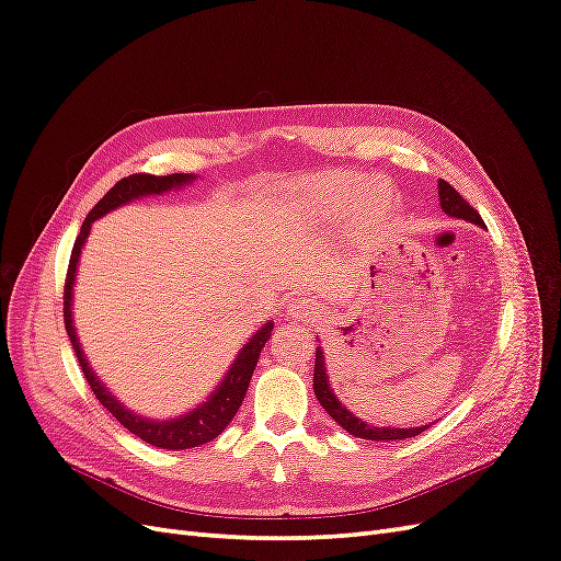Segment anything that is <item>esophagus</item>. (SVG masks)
Wrapping results in <instances>:
<instances>
[{"label": "esophagus", "instance_id": "esophagus-1", "mask_svg": "<svg viewBox=\"0 0 561 561\" xmlns=\"http://www.w3.org/2000/svg\"><path fill=\"white\" fill-rule=\"evenodd\" d=\"M313 313H316V304L309 297H297V299H293L290 307H287V316H293L297 320L311 318Z\"/></svg>", "mask_w": 561, "mask_h": 561}]
</instances>
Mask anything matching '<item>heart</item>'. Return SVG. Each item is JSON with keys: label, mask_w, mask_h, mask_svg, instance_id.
Wrapping results in <instances>:
<instances>
[{"label": "heart", "mask_w": 561, "mask_h": 561, "mask_svg": "<svg viewBox=\"0 0 561 561\" xmlns=\"http://www.w3.org/2000/svg\"><path fill=\"white\" fill-rule=\"evenodd\" d=\"M363 192V186L358 182H351L348 186H342V190L330 192L320 203V215L322 217H339L344 215L351 206V201Z\"/></svg>", "instance_id": "heart-1"}]
</instances>
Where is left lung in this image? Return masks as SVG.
<instances>
[{"instance_id":"obj_1","label":"left lung","mask_w":561,"mask_h":561,"mask_svg":"<svg viewBox=\"0 0 561 561\" xmlns=\"http://www.w3.org/2000/svg\"><path fill=\"white\" fill-rule=\"evenodd\" d=\"M437 196H439V208H443L445 215L466 219V222H472V225H478V227H484L480 213L474 210L470 203L461 194H458L449 182H445V180L437 182ZM313 390H316L318 402L322 404V410H325L348 435H355V437H360V439H377V443H390V439L414 437V435H419V433H423V431L428 428V426H416V428H388V426H381L379 428V426H375V423H367V421L355 416L353 412H348L346 407L342 404V400L334 396V390L330 386L328 367H325V355H322V346L316 348Z\"/></svg>"}]
</instances>
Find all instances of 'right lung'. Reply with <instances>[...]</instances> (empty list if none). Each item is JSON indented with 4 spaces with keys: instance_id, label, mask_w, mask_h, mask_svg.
<instances>
[{
    "instance_id": "obj_1",
    "label": "right lung",
    "mask_w": 561,
    "mask_h": 561,
    "mask_svg": "<svg viewBox=\"0 0 561 561\" xmlns=\"http://www.w3.org/2000/svg\"><path fill=\"white\" fill-rule=\"evenodd\" d=\"M196 180L194 173H173V175H128L124 180H118L112 190L95 203V208L87 215L81 225V231L75 241L72 248V257H70V268H67V283H65V330L70 334V342L77 351L79 365L83 369V377H87L91 390L95 393V398L100 400V404L122 423L124 428H128L133 435H138L140 439H145L147 445L151 447H161V449H192L198 445H206L210 439H215L219 433H222L229 421L239 412V407L243 404L245 390L250 386L252 371L257 367L260 353L264 348V344L268 342L271 330H274V322H264V325L254 332L248 342L243 344V348L236 355L231 367L227 369V375L222 377L215 386L213 393L203 400L201 404H196L194 410L184 412L175 419H149V416H140L135 414L133 410L124 402H118L112 390L98 379V375L93 371L91 363L83 355V348L79 344V334L75 328V318H72V293H75V280H77V268H79V257L83 243H87L89 233H91V225L95 219L105 217L107 213L126 206L130 201H138L145 196H161L165 192H178L182 186L192 184Z\"/></svg>"
}]
</instances>
